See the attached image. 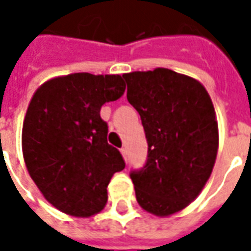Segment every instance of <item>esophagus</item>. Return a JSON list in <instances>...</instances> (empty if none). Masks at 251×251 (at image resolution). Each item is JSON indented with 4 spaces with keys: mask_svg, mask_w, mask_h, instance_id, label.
<instances>
[{
    "mask_svg": "<svg viewBox=\"0 0 251 251\" xmlns=\"http://www.w3.org/2000/svg\"><path fill=\"white\" fill-rule=\"evenodd\" d=\"M121 153H122L124 158H125V160H127V152H126V148H122V149H121Z\"/></svg>",
    "mask_w": 251,
    "mask_h": 251,
    "instance_id": "esophagus-1",
    "label": "esophagus"
}]
</instances>
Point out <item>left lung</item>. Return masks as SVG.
Instances as JSON below:
<instances>
[{
	"mask_svg": "<svg viewBox=\"0 0 251 251\" xmlns=\"http://www.w3.org/2000/svg\"><path fill=\"white\" fill-rule=\"evenodd\" d=\"M122 76L148 141L147 164L130 174L136 199L153 215H174L198 198L214 168L219 147L214 104L199 80L168 68Z\"/></svg>",
	"mask_w": 251,
	"mask_h": 251,
	"instance_id": "1",
	"label": "left lung"
}]
</instances>
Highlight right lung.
Instances as JSON below:
<instances>
[{
    "label": "right lung",
    "mask_w": 251,
    "mask_h": 251,
    "mask_svg": "<svg viewBox=\"0 0 251 251\" xmlns=\"http://www.w3.org/2000/svg\"><path fill=\"white\" fill-rule=\"evenodd\" d=\"M125 88L121 75L76 72L47 80L30 99L21 136L25 165L43 196L64 214H98L113 175L125 168L99 114Z\"/></svg>",
    "instance_id": "add662e5"
}]
</instances>
